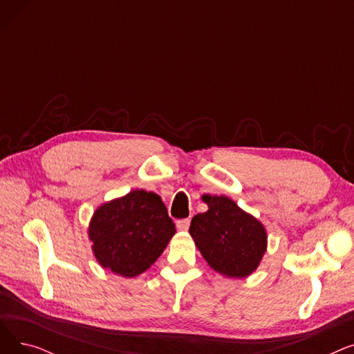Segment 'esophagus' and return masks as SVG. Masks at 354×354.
Here are the masks:
<instances>
[{"label":"esophagus","mask_w":354,"mask_h":354,"mask_svg":"<svg viewBox=\"0 0 354 354\" xmlns=\"http://www.w3.org/2000/svg\"><path fill=\"white\" fill-rule=\"evenodd\" d=\"M191 225V219L189 218H183V219H178L176 221V228L179 231H187Z\"/></svg>","instance_id":"obj_1"}]
</instances>
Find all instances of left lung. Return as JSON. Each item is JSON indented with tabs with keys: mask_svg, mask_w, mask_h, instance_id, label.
Instances as JSON below:
<instances>
[{
	"mask_svg": "<svg viewBox=\"0 0 354 354\" xmlns=\"http://www.w3.org/2000/svg\"><path fill=\"white\" fill-rule=\"evenodd\" d=\"M208 211L192 218L189 234L207 263L227 277L257 270L267 250L264 225L227 196L203 195Z\"/></svg>",
	"mask_w": 354,
	"mask_h": 354,
	"instance_id": "left-lung-1",
	"label": "left lung"
}]
</instances>
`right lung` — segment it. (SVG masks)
Returning <instances> with one entry per match:
<instances>
[{
    "label": "right lung",
    "instance_id": "obj_1",
    "mask_svg": "<svg viewBox=\"0 0 354 354\" xmlns=\"http://www.w3.org/2000/svg\"><path fill=\"white\" fill-rule=\"evenodd\" d=\"M175 232L160 196L145 189L103 203L88 227L99 264L127 278L151 267Z\"/></svg>",
    "mask_w": 354,
    "mask_h": 354
}]
</instances>
